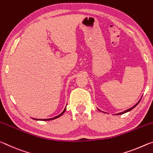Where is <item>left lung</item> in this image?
Returning <instances> with one entry per match:
<instances>
[{
  "mask_svg": "<svg viewBox=\"0 0 153 153\" xmlns=\"http://www.w3.org/2000/svg\"><path fill=\"white\" fill-rule=\"evenodd\" d=\"M141 98H142V97H141ZM141 98H140V100H139V101H138V102H137V103H136V104L135 105H134V106H133V107H132L129 108H128V109H127V110H126V111H123V112H121V113H116V114H115V115H122V114H124V113H128V112H129V111H131V110H132V109H133V108H135V107H136V106L138 105V103L140 102V101ZM98 111H100V110H99V109H98ZM103 113H105V112H103Z\"/></svg>",
  "mask_w": 153,
  "mask_h": 153,
  "instance_id": "8db88e82",
  "label": "left lung"
}]
</instances>
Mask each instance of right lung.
I'll return each mask as SVG.
<instances>
[{"mask_svg":"<svg viewBox=\"0 0 153 153\" xmlns=\"http://www.w3.org/2000/svg\"><path fill=\"white\" fill-rule=\"evenodd\" d=\"M65 111H66V107L65 108V109L63 110V112H62L61 114H59V115L56 116V117H53V118H50V119H34V118H32V119H33V120H40V121H49V120H55V119L58 118V117H61V116L62 115H63V114L65 112Z\"/></svg>","mask_w":153,"mask_h":153,"instance_id":"obj_1","label":"right lung"}]
</instances>
